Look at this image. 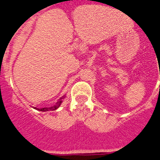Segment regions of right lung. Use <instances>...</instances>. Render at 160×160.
<instances>
[{
  "label": "right lung",
  "mask_w": 160,
  "mask_h": 160,
  "mask_svg": "<svg viewBox=\"0 0 160 160\" xmlns=\"http://www.w3.org/2000/svg\"><path fill=\"white\" fill-rule=\"evenodd\" d=\"M62 98H64V97H62V98H60L59 100L58 101V102L56 103V105H54L53 107H44V108H41V109H38V108H35V109H36V110H40V111H49V110H50V111H52V110H55L60 107V105H61V104H62Z\"/></svg>",
  "instance_id": "add662e5"
}]
</instances>
